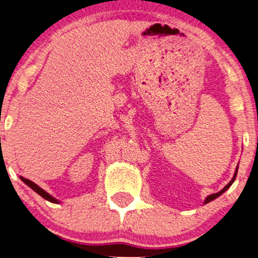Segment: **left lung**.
Returning a JSON list of instances; mask_svg holds the SVG:
<instances>
[{
	"instance_id": "left-lung-1",
	"label": "left lung",
	"mask_w": 258,
	"mask_h": 258,
	"mask_svg": "<svg viewBox=\"0 0 258 258\" xmlns=\"http://www.w3.org/2000/svg\"><path fill=\"white\" fill-rule=\"evenodd\" d=\"M237 171H238V166H237V167H236L235 174H233L232 179L229 181V183H228V185H226V186H225L224 188H223V190H221V191H219V192H217V194H212V195H210V196H208V197H207V199H205V202H204V203H205V204H207V203H209V202L214 201V199H216V198H217V197H219V196H221L222 194H224V192H225L226 190H228V188H229L230 186H231V185H232V183H233V181H235V179H236V176H237Z\"/></svg>"
}]
</instances>
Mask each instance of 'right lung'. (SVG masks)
I'll use <instances>...</instances> for the list:
<instances>
[{
  "mask_svg": "<svg viewBox=\"0 0 258 258\" xmlns=\"http://www.w3.org/2000/svg\"><path fill=\"white\" fill-rule=\"evenodd\" d=\"M20 178H21V180L23 181V183L28 185V186H29L30 188H33V190L35 191L36 194H39V195L41 196V197H43L44 199H46V201L51 202V203H55V204L59 203V201H57V199H55L54 197H51V196H50L49 194H47V192L44 191V190H42V188H41L40 186H37V185H36L35 183H33L32 180L26 179V178H23V177H20Z\"/></svg>",
  "mask_w": 258,
  "mask_h": 258,
  "instance_id": "right-lung-1",
  "label": "right lung"
}]
</instances>
